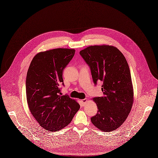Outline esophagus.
Returning a JSON list of instances; mask_svg holds the SVG:
<instances>
[{"label": "esophagus", "instance_id": "34e87169", "mask_svg": "<svg viewBox=\"0 0 158 158\" xmlns=\"http://www.w3.org/2000/svg\"><path fill=\"white\" fill-rule=\"evenodd\" d=\"M87 101H88V100H87L86 98L82 99V100H81V102H82V104L83 105H85V103L87 102Z\"/></svg>", "mask_w": 158, "mask_h": 158}]
</instances>
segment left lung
Here are the masks:
<instances>
[{
	"mask_svg": "<svg viewBox=\"0 0 158 158\" xmlns=\"http://www.w3.org/2000/svg\"><path fill=\"white\" fill-rule=\"evenodd\" d=\"M80 54L91 69L94 84L102 83L103 96L93 98L98 110L91 121L100 131H114L125 122L134 103L127 62L117 48L106 44L88 46Z\"/></svg>",
	"mask_w": 158,
	"mask_h": 158,
	"instance_id": "left-lung-1",
	"label": "left lung"
}]
</instances>
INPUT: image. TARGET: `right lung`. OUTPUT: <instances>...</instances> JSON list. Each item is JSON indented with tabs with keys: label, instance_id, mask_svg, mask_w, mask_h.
Returning <instances> with one entry per match:
<instances>
[{
	"label": "right lung",
	"instance_id": "1",
	"mask_svg": "<svg viewBox=\"0 0 158 158\" xmlns=\"http://www.w3.org/2000/svg\"><path fill=\"white\" fill-rule=\"evenodd\" d=\"M74 49L58 48L38 53L27 70L26 93L28 106L40 126L58 131L72 122L80 108L76 100L62 95V72L72 60Z\"/></svg>",
	"mask_w": 158,
	"mask_h": 158
}]
</instances>
